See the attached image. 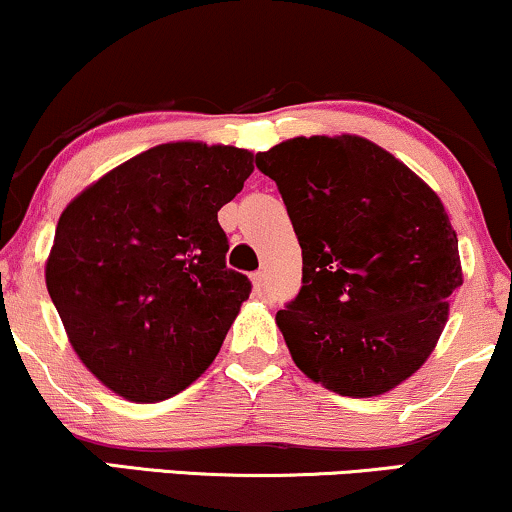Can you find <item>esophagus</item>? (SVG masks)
<instances>
[{
	"instance_id": "1",
	"label": "esophagus",
	"mask_w": 512,
	"mask_h": 512,
	"mask_svg": "<svg viewBox=\"0 0 512 512\" xmlns=\"http://www.w3.org/2000/svg\"><path fill=\"white\" fill-rule=\"evenodd\" d=\"M252 286H255L257 295L267 293V288H269V274H267V271H255V276H252Z\"/></svg>"
}]
</instances>
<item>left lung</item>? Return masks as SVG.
<instances>
[{
    "mask_svg": "<svg viewBox=\"0 0 512 512\" xmlns=\"http://www.w3.org/2000/svg\"><path fill=\"white\" fill-rule=\"evenodd\" d=\"M302 248V288L276 314L297 368L342 397H375L435 349L461 288L442 200L354 134L295 137L255 155Z\"/></svg>",
    "mask_w": 512,
    "mask_h": 512,
    "instance_id": "obj_1",
    "label": "left lung"
}]
</instances>
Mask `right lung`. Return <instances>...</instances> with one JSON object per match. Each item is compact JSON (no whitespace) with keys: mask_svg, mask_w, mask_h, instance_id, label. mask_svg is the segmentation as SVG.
I'll return each instance as SVG.
<instances>
[{"mask_svg":"<svg viewBox=\"0 0 512 512\" xmlns=\"http://www.w3.org/2000/svg\"><path fill=\"white\" fill-rule=\"evenodd\" d=\"M252 170L245 148L160 144L63 210L47 290L77 357L108 390L153 404L215 361L252 288L226 267L217 212Z\"/></svg>","mask_w":512,"mask_h":512,"instance_id":"add662e5","label":"right lung"}]
</instances>
